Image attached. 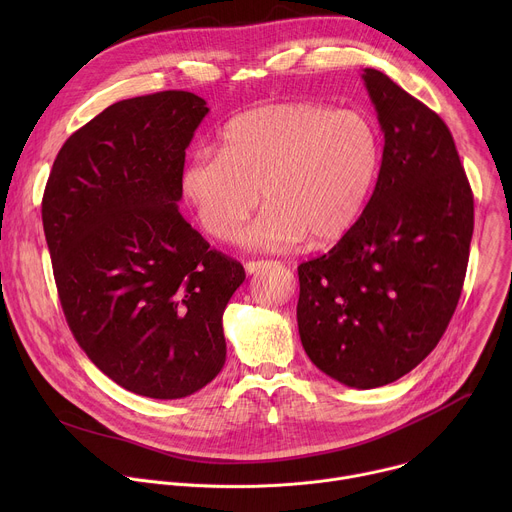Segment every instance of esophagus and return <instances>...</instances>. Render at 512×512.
<instances>
[{"label": "esophagus", "mask_w": 512, "mask_h": 512, "mask_svg": "<svg viewBox=\"0 0 512 512\" xmlns=\"http://www.w3.org/2000/svg\"><path fill=\"white\" fill-rule=\"evenodd\" d=\"M269 265H271V261H267V259L247 261V263H245V271L251 275V273H257V271H261V269H265V267H269Z\"/></svg>", "instance_id": "esophagus-1"}]
</instances>
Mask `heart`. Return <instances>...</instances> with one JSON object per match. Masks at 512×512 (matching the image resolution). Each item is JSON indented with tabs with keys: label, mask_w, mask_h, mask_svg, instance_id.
Wrapping results in <instances>:
<instances>
[{
	"label": "heart",
	"mask_w": 512,
	"mask_h": 512,
	"mask_svg": "<svg viewBox=\"0 0 512 512\" xmlns=\"http://www.w3.org/2000/svg\"><path fill=\"white\" fill-rule=\"evenodd\" d=\"M379 164L381 139L367 115L271 103L233 117L218 152L198 150L184 166L182 192L218 241L239 237L261 192L267 208L245 235L251 247L330 243L356 223Z\"/></svg>",
	"instance_id": "1"
}]
</instances>
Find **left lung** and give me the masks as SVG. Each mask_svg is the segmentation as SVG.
Returning <instances> with one entry per match:
<instances>
[{
	"mask_svg": "<svg viewBox=\"0 0 512 512\" xmlns=\"http://www.w3.org/2000/svg\"><path fill=\"white\" fill-rule=\"evenodd\" d=\"M362 79L385 133L377 186L346 235L298 267V328L322 373L375 389L444 336L466 277L474 196L442 117L381 70Z\"/></svg>",
	"mask_w": 512,
	"mask_h": 512,
	"instance_id": "1",
	"label": "left lung"
}]
</instances>
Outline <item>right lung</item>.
<instances>
[{
  "instance_id": "obj_1",
  "label": "right lung",
  "mask_w": 512,
  "mask_h": 512,
  "mask_svg": "<svg viewBox=\"0 0 512 512\" xmlns=\"http://www.w3.org/2000/svg\"><path fill=\"white\" fill-rule=\"evenodd\" d=\"M206 113L188 91L107 107L64 141L42 198L72 336L109 379L152 399L188 397L221 373L223 312L245 281L178 212Z\"/></svg>"
}]
</instances>
